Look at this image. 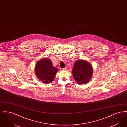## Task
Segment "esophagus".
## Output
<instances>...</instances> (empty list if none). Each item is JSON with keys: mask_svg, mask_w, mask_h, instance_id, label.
Returning a JSON list of instances; mask_svg holds the SVG:
<instances>
[{"mask_svg": "<svg viewBox=\"0 0 127 127\" xmlns=\"http://www.w3.org/2000/svg\"><path fill=\"white\" fill-rule=\"evenodd\" d=\"M67 67H65V68H63V70H67Z\"/></svg>", "mask_w": 127, "mask_h": 127, "instance_id": "1", "label": "esophagus"}]
</instances>
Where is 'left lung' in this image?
<instances>
[{
  "label": "left lung",
  "mask_w": 127,
  "mask_h": 127,
  "mask_svg": "<svg viewBox=\"0 0 127 127\" xmlns=\"http://www.w3.org/2000/svg\"><path fill=\"white\" fill-rule=\"evenodd\" d=\"M72 71L75 80L78 84H84L88 83L91 78L93 68L88 61L79 60L75 62Z\"/></svg>",
  "instance_id": "left-lung-1"
}]
</instances>
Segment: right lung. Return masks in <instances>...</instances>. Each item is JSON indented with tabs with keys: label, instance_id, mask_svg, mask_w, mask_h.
I'll use <instances>...</instances> for the list:
<instances>
[{
	"label": "right lung",
	"instance_id": "obj_1",
	"mask_svg": "<svg viewBox=\"0 0 127 127\" xmlns=\"http://www.w3.org/2000/svg\"><path fill=\"white\" fill-rule=\"evenodd\" d=\"M35 70L38 79L43 83L48 84L54 80L58 68L53 66L51 61L49 59L45 58L37 61Z\"/></svg>",
	"mask_w": 127,
	"mask_h": 127
}]
</instances>
